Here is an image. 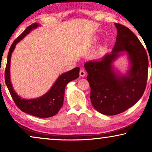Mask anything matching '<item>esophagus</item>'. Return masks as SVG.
I'll use <instances>...</instances> for the list:
<instances>
[{
  "instance_id": "obj_1",
  "label": "esophagus",
  "mask_w": 152,
  "mask_h": 152,
  "mask_svg": "<svg viewBox=\"0 0 152 152\" xmlns=\"http://www.w3.org/2000/svg\"><path fill=\"white\" fill-rule=\"evenodd\" d=\"M86 72L84 70H80V75L81 77H85V75H86Z\"/></svg>"
}]
</instances>
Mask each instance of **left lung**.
Segmentation results:
<instances>
[{
    "instance_id": "8db88e82",
    "label": "left lung",
    "mask_w": 152,
    "mask_h": 152,
    "mask_svg": "<svg viewBox=\"0 0 152 152\" xmlns=\"http://www.w3.org/2000/svg\"><path fill=\"white\" fill-rule=\"evenodd\" d=\"M115 26L118 34L111 53L84 64L91 103L97 111L107 115L121 113L134 106L144 93L148 75V57L138 37L126 27ZM124 52L130 66L123 75L114 69L113 63Z\"/></svg>"
}]
</instances>
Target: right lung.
<instances>
[{
	"instance_id": "right-lung-1",
	"label": "right lung",
	"mask_w": 152,
	"mask_h": 152,
	"mask_svg": "<svg viewBox=\"0 0 152 152\" xmlns=\"http://www.w3.org/2000/svg\"><path fill=\"white\" fill-rule=\"evenodd\" d=\"M40 24L35 23L28 26L12 44L7 55V61L5 72V81L12 99H14L18 109H20L23 112L36 117L49 118L56 115L63 106L65 87L70 81L76 80L79 77L80 68L76 67L70 71L61 75L54 83L51 88L42 96L34 99H27L21 98L19 95L16 94L10 80V61L12 54L15 48L16 43L20 41L31 31L38 28Z\"/></svg>"
}]
</instances>
